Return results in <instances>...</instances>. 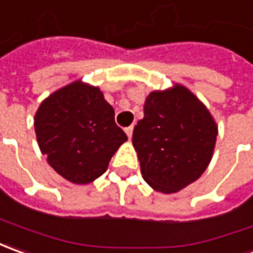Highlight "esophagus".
<instances>
[{"instance_id":"esophagus-1","label":"esophagus","mask_w":253,"mask_h":253,"mask_svg":"<svg viewBox=\"0 0 253 253\" xmlns=\"http://www.w3.org/2000/svg\"><path fill=\"white\" fill-rule=\"evenodd\" d=\"M133 128H134L133 126H128V127H126V128H125V131H126V134H127V137H128V138H131V135H133Z\"/></svg>"}]
</instances>
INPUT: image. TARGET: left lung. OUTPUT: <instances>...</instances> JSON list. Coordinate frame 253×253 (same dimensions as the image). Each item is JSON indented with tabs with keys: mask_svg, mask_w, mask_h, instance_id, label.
<instances>
[{
	"mask_svg": "<svg viewBox=\"0 0 253 253\" xmlns=\"http://www.w3.org/2000/svg\"><path fill=\"white\" fill-rule=\"evenodd\" d=\"M217 134L210 110L186 86L150 92L133 131L143 179L165 195L185 189L207 169Z\"/></svg>",
	"mask_w": 253,
	"mask_h": 253,
	"instance_id": "left-lung-1",
	"label": "left lung"
}]
</instances>
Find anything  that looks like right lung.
Instances as JSON below:
<instances>
[{
  "mask_svg": "<svg viewBox=\"0 0 253 253\" xmlns=\"http://www.w3.org/2000/svg\"><path fill=\"white\" fill-rule=\"evenodd\" d=\"M40 151L58 175L88 185L103 175L126 133L98 86L77 80L50 93L35 115Z\"/></svg>",
  "mask_w": 253,
  "mask_h": 253,
  "instance_id": "add662e5",
  "label": "right lung"
}]
</instances>
